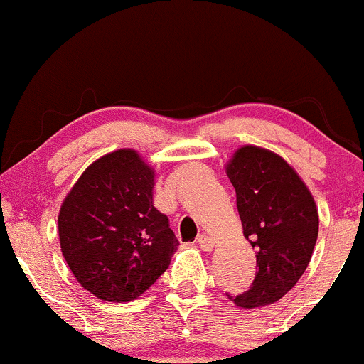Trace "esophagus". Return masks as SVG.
Masks as SVG:
<instances>
[{"label": "esophagus", "instance_id": "34e87169", "mask_svg": "<svg viewBox=\"0 0 364 364\" xmlns=\"http://www.w3.org/2000/svg\"><path fill=\"white\" fill-rule=\"evenodd\" d=\"M198 244H199V247L203 249V251H211V249L215 247V240L206 234L198 237Z\"/></svg>", "mask_w": 364, "mask_h": 364}]
</instances>
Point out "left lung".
Here are the masks:
<instances>
[{"mask_svg": "<svg viewBox=\"0 0 364 364\" xmlns=\"http://www.w3.org/2000/svg\"><path fill=\"white\" fill-rule=\"evenodd\" d=\"M225 171L258 267L251 289L230 299L239 308H263L282 299L308 268L318 239V208L303 178L273 151L242 146Z\"/></svg>", "mask_w": 364, "mask_h": 364, "instance_id": "obj_1", "label": "left lung"}]
</instances>
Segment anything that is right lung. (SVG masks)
I'll return each mask as SVG.
<instances>
[{"mask_svg": "<svg viewBox=\"0 0 364 364\" xmlns=\"http://www.w3.org/2000/svg\"><path fill=\"white\" fill-rule=\"evenodd\" d=\"M153 187L154 170L141 154L117 149L91 163L61 203V252L97 299H137L177 251L168 218L153 206Z\"/></svg>", "mask_w": 364, "mask_h": 364, "instance_id": "add662e5", "label": "right lung"}]
</instances>
